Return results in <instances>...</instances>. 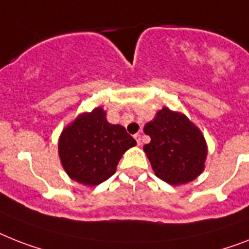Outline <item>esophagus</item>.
<instances>
[{"label":"esophagus","instance_id":"34e87169","mask_svg":"<svg viewBox=\"0 0 249 249\" xmlns=\"http://www.w3.org/2000/svg\"><path fill=\"white\" fill-rule=\"evenodd\" d=\"M134 139L137 141L138 145H141V141H142V138H141V134H139V133H137V134L134 135Z\"/></svg>","mask_w":249,"mask_h":249}]
</instances>
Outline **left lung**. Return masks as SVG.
<instances>
[{"mask_svg": "<svg viewBox=\"0 0 249 249\" xmlns=\"http://www.w3.org/2000/svg\"><path fill=\"white\" fill-rule=\"evenodd\" d=\"M151 142L143 147L156 177L173 185L195 180L205 169L207 144L201 130L181 112L163 107L144 125Z\"/></svg>", "mask_w": 249, "mask_h": 249, "instance_id": "1", "label": "left lung"}]
</instances>
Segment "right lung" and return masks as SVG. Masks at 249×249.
I'll return each instance as SVG.
<instances>
[{
    "label": "right lung",
    "mask_w": 249,
    "mask_h": 249,
    "mask_svg": "<svg viewBox=\"0 0 249 249\" xmlns=\"http://www.w3.org/2000/svg\"><path fill=\"white\" fill-rule=\"evenodd\" d=\"M135 144L124 126L110 124L104 108L97 107L62 130L58 156L72 180L94 187L114 175L123 155Z\"/></svg>",
    "instance_id": "add662e5"
}]
</instances>
